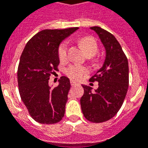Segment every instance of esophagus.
<instances>
[{"mask_svg": "<svg viewBox=\"0 0 148 148\" xmlns=\"http://www.w3.org/2000/svg\"><path fill=\"white\" fill-rule=\"evenodd\" d=\"M70 84H71V86H74L75 84H77V82H75L74 80H70Z\"/></svg>", "mask_w": 148, "mask_h": 148, "instance_id": "34e87169", "label": "esophagus"}]
</instances>
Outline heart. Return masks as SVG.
I'll return each instance as SVG.
<instances>
[{"mask_svg":"<svg viewBox=\"0 0 148 148\" xmlns=\"http://www.w3.org/2000/svg\"><path fill=\"white\" fill-rule=\"evenodd\" d=\"M80 45L83 49L84 53H86L87 57L94 56L98 52V45L95 40V38L91 36H85L82 37L79 41ZM68 53V43L65 41L62 42L58 49V57L61 61H65L67 58ZM87 73V70L83 66H71L66 70V74L71 78H82Z\"/></svg>","mask_w":148,"mask_h":148,"instance_id":"b5f03b06","label":"heart"}]
</instances>
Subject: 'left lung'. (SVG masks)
Instances as JSON below:
<instances>
[{
	"label": "left lung",
	"mask_w": 148,
	"mask_h": 148,
	"mask_svg": "<svg viewBox=\"0 0 148 148\" xmlns=\"http://www.w3.org/2000/svg\"><path fill=\"white\" fill-rule=\"evenodd\" d=\"M98 35L105 49V60L102 67L90 78L99 82V87L82 85L83 95L80 99L81 108L86 119L100 123L116 115L124 102L129 87L128 60L118 41L110 32L99 27H91Z\"/></svg>",
	"instance_id": "1"
}]
</instances>
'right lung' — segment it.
I'll list each match as a JSON object with an SVG mask.
<instances>
[{
  "mask_svg": "<svg viewBox=\"0 0 148 148\" xmlns=\"http://www.w3.org/2000/svg\"><path fill=\"white\" fill-rule=\"evenodd\" d=\"M78 29L43 30L28 41L21 55L18 68L19 94L30 115L39 123H57L65 115L70 79L62 76L53 89L49 80L60 63V44Z\"/></svg>",
  "mask_w": 148,
  "mask_h": 148,
  "instance_id": "right-lung-1",
  "label": "right lung"
}]
</instances>
